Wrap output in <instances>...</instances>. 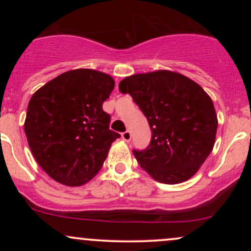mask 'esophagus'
Listing matches in <instances>:
<instances>
[{
	"label": "esophagus",
	"mask_w": 251,
	"mask_h": 251,
	"mask_svg": "<svg viewBox=\"0 0 251 251\" xmlns=\"http://www.w3.org/2000/svg\"><path fill=\"white\" fill-rule=\"evenodd\" d=\"M122 138L125 142H129L131 140V132L128 131V129H126L125 132H123L122 133Z\"/></svg>",
	"instance_id": "esophagus-1"
}]
</instances>
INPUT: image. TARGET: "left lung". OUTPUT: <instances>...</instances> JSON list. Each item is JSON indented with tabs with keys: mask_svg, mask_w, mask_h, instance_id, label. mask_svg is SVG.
<instances>
[{
	"mask_svg": "<svg viewBox=\"0 0 251 251\" xmlns=\"http://www.w3.org/2000/svg\"><path fill=\"white\" fill-rule=\"evenodd\" d=\"M148 119L152 137L145 150H133L139 165L153 179L177 184L191 178L211 153L217 116L211 98L179 73L134 74L119 83Z\"/></svg>",
	"mask_w": 251,
	"mask_h": 251,
	"instance_id": "left-lung-1",
	"label": "left lung"
}]
</instances>
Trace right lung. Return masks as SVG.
Returning a JSON list of instances; mask_svg holds the SVG:
<instances>
[{
	"instance_id": "1",
	"label": "right lung",
	"mask_w": 251,
	"mask_h": 251,
	"mask_svg": "<svg viewBox=\"0 0 251 251\" xmlns=\"http://www.w3.org/2000/svg\"><path fill=\"white\" fill-rule=\"evenodd\" d=\"M113 88L108 74L81 68L60 74L33 94L25 132L34 158L54 180L79 186L101 169L120 138L102 109Z\"/></svg>"
}]
</instances>
